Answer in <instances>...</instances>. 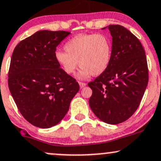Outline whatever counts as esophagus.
<instances>
[{
  "label": "esophagus",
  "mask_w": 161,
  "mask_h": 161,
  "mask_svg": "<svg viewBox=\"0 0 161 161\" xmlns=\"http://www.w3.org/2000/svg\"><path fill=\"white\" fill-rule=\"evenodd\" d=\"M79 85H80V88H84V87L86 86V83H84V82H79Z\"/></svg>",
  "instance_id": "esophagus-1"
}]
</instances>
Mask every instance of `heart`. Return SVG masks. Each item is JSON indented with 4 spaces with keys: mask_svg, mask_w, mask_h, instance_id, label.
Segmentation results:
<instances>
[{
    "mask_svg": "<svg viewBox=\"0 0 161 161\" xmlns=\"http://www.w3.org/2000/svg\"><path fill=\"white\" fill-rule=\"evenodd\" d=\"M65 50L57 51L55 59L67 75L75 72L78 63L79 77L98 76L108 69L113 56L111 39L102 33L78 34L65 43Z\"/></svg>",
    "mask_w": 161,
    "mask_h": 161,
    "instance_id": "1",
    "label": "heart"
}]
</instances>
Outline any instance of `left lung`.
I'll use <instances>...</instances> for the list:
<instances>
[{
    "instance_id": "8db88e82",
    "label": "left lung",
    "mask_w": 161,
    "mask_h": 161,
    "mask_svg": "<svg viewBox=\"0 0 161 161\" xmlns=\"http://www.w3.org/2000/svg\"><path fill=\"white\" fill-rule=\"evenodd\" d=\"M108 29L113 37L112 59L108 69L88 84L92 90L89 103L99 119L116 125L137 110L148 85V70L144 48L135 36L119 25Z\"/></svg>"
}]
</instances>
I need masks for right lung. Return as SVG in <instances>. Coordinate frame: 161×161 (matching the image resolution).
Returning a JSON list of instances; mask_svg holds the SVG:
<instances>
[{"label":"right lung","mask_w":161,"mask_h":161,"mask_svg":"<svg viewBox=\"0 0 161 161\" xmlns=\"http://www.w3.org/2000/svg\"><path fill=\"white\" fill-rule=\"evenodd\" d=\"M67 31H39L21 41L12 54L8 86L19 110L33 125H56L68 112L79 84L55 59Z\"/></svg>","instance_id":"obj_1"}]
</instances>
